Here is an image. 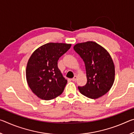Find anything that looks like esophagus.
Here are the masks:
<instances>
[{
  "label": "esophagus",
  "mask_w": 134,
  "mask_h": 134,
  "mask_svg": "<svg viewBox=\"0 0 134 134\" xmlns=\"http://www.w3.org/2000/svg\"><path fill=\"white\" fill-rule=\"evenodd\" d=\"M77 76L76 75H75L74 76V77L72 78V79H71V80L72 81H76V80H77Z\"/></svg>",
  "instance_id": "34e87169"
}]
</instances>
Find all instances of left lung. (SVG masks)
I'll return each instance as SVG.
<instances>
[{
  "label": "left lung",
  "instance_id": "1",
  "mask_svg": "<svg viewBox=\"0 0 134 134\" xmlns=\"http://www.w3.org/2000/svg\"><path fill=\"white\" fill-rule=\"evenodd\" d=\"M73 48L85 62L87 83L78 89L81 94L95 99L103 96L115 80V65L109 53L93 41L78 43Z\"/></svg>",
  "mask_w": 134,
  "mask_h": 134
}]
</instances>
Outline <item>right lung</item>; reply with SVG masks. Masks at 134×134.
Returning a JSON list of instances; mask_svg holds the SVG:
<instances>
[{
	"label": "right lung",
	"instance_id": "right-lung-1",
	"mask_svg": "<svg viewBox=\"0 0 134 134\" xmlns=\"http://www.w3.org/2000/svg\"><path fill=\"white\" fill-rule=\"evenodd\" d=\"M71 44L49 42L38 48L29 58L26 78L36 96L45 100L55 98L64 91L67 80L57 66L59 58Z\"/></svg>",
	"mask_w": 134,
	"mask_h": 134
}]
</instances>
